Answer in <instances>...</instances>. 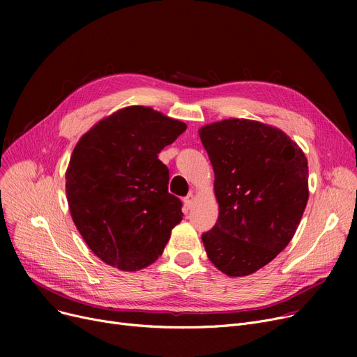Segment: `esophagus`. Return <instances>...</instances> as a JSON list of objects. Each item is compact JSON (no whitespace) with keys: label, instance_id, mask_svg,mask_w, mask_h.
I'll return each instance as SVG.
<instances>
[{"label":"esophagus","instance_id":"1","mask_svg":"<svg viewBox=\"0 0 357 357\" xmlns=\"http://www.w3.org/2000/svg\"><path fill=\"white\" fill-rule=\"evenodd\" d=\"M192 204H194V195H192V194L186 195V197L183 198V205H185V210H191V208H192Z\"/></svg>","mask_w":357,"mask_h":357}]
</instances>
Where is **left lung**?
Segmentation results:
<instances>
[{"instance_id":"8db88e82","label":"left lung","mask_w":357,"mask_h":357,"mask_svg":"<svg viewBox=\"0 0 357 357\" xmlns=\"http://www.w3.org/2000/svg\"><path fill=\"white\" fill-rule=\"evenodd\" d=\"M214 169L218 220L205 252L229 276L266 266L291 238L308 201V163L284 131L246 119L199 128Z\"/></svg>"}]
</instances>
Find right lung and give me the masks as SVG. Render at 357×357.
Segmentation results:
<instances>
[{
  "instance_id": "1",
  "label": "right lung",
  "mask_w": 357,
  "mask_h": 357,
  "mask_svg": "<svg viewBox=\"0 0 357 357\" xmlns=\"http://www.w3.org/2000/svg\"><path fill=\"white\" fill-rule=\"evenodd\" d=\"M186 124L142 105L101 120L75 146L66 171L72 220L88 248L120 271L143 269L162 255L182 220L158 155Z\"/></svg>"
}]
</instances>
